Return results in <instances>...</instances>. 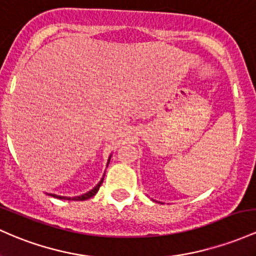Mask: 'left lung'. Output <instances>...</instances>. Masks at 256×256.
<instances>
[{"instance_id": "1", "label": "left lung", "mask_w": 256, "mask_h": 256, "mask_svg": "<svg viewBox=\"0 0 256 256\" xmlns=\"http://www.w3.org/2000/svg\"><path fill=\"white\" fill-rule=\"evenodd\" d=\"M153 202H156V200H153Z\"/></svg>"}]
</instances>
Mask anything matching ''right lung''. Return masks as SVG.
<instances>
[{
    "mask_svg": "<svg viewBox=\"0 0 256 256\" xmlns=\"http://www.w3.org/2000/svg\"><path fill=\"white\" fill-rule=\"evenodd\" d=\"M110 158H112V156H109L108 162H106V166H108L109 162H110ZM103 180H104V175H103V178H100V181L98 182V184H96V186H94V188H92L91 190H88V192H87V193H84V194H81V196H72H72H63L52 194V193H48V194H50V196H54V198H58V199H64V200H86V199H90V198H91V196H94V194H96V193L98 192V190H100V184H102Z\"/></svg>",
    "mask_w": 256,
    "mask_h": 256,
    "instance_id": "obj_1",
    "label": "right lung"
}]
</instances>
